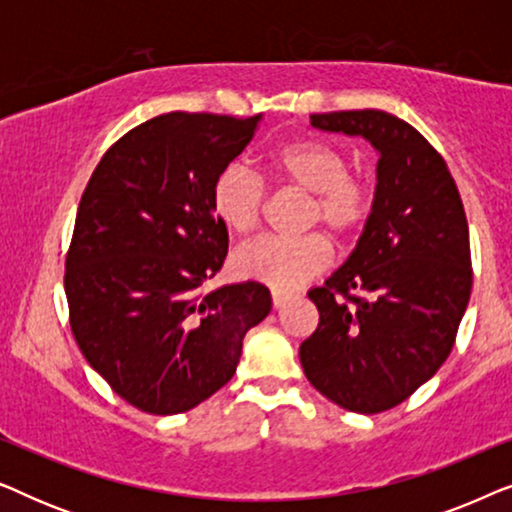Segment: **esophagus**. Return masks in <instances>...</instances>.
Instances as JSON below:
<instances>
[{"label": "esophagus", "mask_w": 512, "mask_h": 512, "mask_svg": "<svg viewBox=\"0 0 512 512\" xmlns=\"http://www.w3.org/2000/svg\"><path fill=\"white\" fill-rule=\"evenodd\" d=\"M270 293H272V305H275V307H282L286 300L291 298V293L289 291H282V289H272Z\"/></svg>", "instance_id": "esophagus-1"}]
</instances>
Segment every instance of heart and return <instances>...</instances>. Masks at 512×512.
Instances as JSON below:
<instances>
[{
  "label": "heart",
  "instance_id": "heart-1",
  "mask_svg": "<svg viewBox=\"0 0 512 512\" xmlns=\"http://www.w3.org/2000/svg\"><path fill=\"white\" fill-rule=\"evenodd\" d=\"M268 167L279 184L307 195L303 226H324L335 242H349L366 226L373 193L361 177L349 172L347 153L324 139H293L270 153ZM212 212L230 233L247 235L258 226L265 188L256 174L242 165H228L216 174ZM331 251L321 235L258 237L242 244L230 258L235 275L270 284L293 286L317 277L328 265Z\"/></svg>",
  "mask_w": 512,
  "mask_h": 512
}]
</instances>
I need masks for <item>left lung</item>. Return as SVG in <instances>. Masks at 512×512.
Masks as SVG:
<instances>
[{
  "label": "left lung",
  "instance_id": "1",
  "mask_svg": "<svg viewBox=\"0 0 512 512\" xmlns=\"http://www.w3.org/2000/svg\"><path fill=\"white\" fill-rule=\"evenodd\" d=\"M310 121L363 137L380 158L359 242L307 291L319 326L300 363L328 401L375 415L415 394L452 352L473 284L468 223L445 160L410 123L380 109Z\"/></svg>",
  "mask_w": 512,
  "mask_h": 512
}]
</instances>
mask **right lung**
<instances>
[{
	"mask_svg": "<svg viewBox=\"0 0 512 512\" xmlns=\"http://www.w3.org/2000/svg\"><path fill=\"white\" fill-rule=\"evenodd\" d=\"M261 118H151L104 153L83 191L65 263L69 324L93 370L149 415L216 394L272 310L258 282L202 291L228 254L212 184Z\"/></svg>",
	"mask_w": 512,
	"mask_h": 512,
	"instance_id": "add662e5",
	"label": "right lung"
}]
</instances>
